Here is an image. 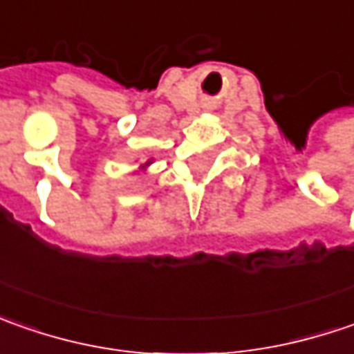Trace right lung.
<instances>
[{"label":"right lung","instance_id":"right-lung-1","mask_svg":"<svg viewBox=\"0 0 354 354\" xmlns=\"http://www.w3.org/2000/svg\"><path fill=\"white\" fill-rule=\"evenodd\" d=\"M148 164H150V160H148V162H147V164H145V166H148Z\"/></svg>","mask_w":354,"mask_h":354}]
</instances>
